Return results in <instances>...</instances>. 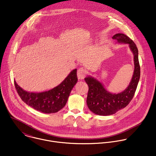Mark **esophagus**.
<instances>
[{"label":"esophagus","instance_id":"1","mask_svg":"<svg viewBox=\"0 0 156 156\" xmlns=\"http://www.w3.org/2000/svg\"><path fill=\"white\" fill-rule=\"evenodd\" d=\"M86 72L85 70L83 68L80 69L77 72V76L79 80L84 79V77L86 76Z\"/></svg>","mask_w":156,"mask_h":156}]
</instances>
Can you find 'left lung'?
<instances>
[{
    "mask_svg": "<svg viewBox=\"0 0 156 156\" xmlns=\"http://www.w3.org/2000/svg\"><path fill=\"white\" fill-rule=\"evenodd\" d=\"M120 44H128L134 55V70L128 87L122 92L114 94L109 92L103 84L95 78L87 76L84 78L89 86L87 105L93 113L103 116L111 115L125 108L133 99L140 76L139 51L135 43L126 35L117 33L112 37Z\"/></svg>",
    "mask_w": 156,
    "mask_h": 156,
    "instance_id": "8db88e82",
    "label": "left lung"
}]
</instances>
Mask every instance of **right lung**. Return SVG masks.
Wrapping results in <instances>:
<instances>
[{
  "label": "right lung",
  "mask_w": 156,
  "mask_h": 156,
  "mask_svg": "<svg viewBox=\"0 0 156 156\" xmlns=\"http://www.w3.org/2000/svg\"><path fill=\"white\" fill-rule=\"evenodd\" d=\"M77 69L72 70L59 85L54 88L41 92H27L21 88L14 80L17 92L27 105L34 109L45 114L55 113L62 109L70 94L78 81Z\"/></svg>",
  "instance_id": "right-lung-1"
}]
</instances>
